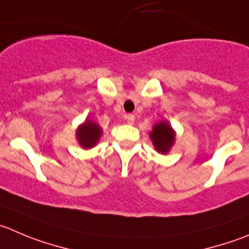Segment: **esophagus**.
Wrapping results in <instances>:
<instances>
[{
	"instance_id": "34e87169",
	"label": "esophagus",
	"mask_w": 249,
	"mask_h": 249,
	"mask_svg": "<svg viewBox=\"0 0 249 249\" xmlns=\"http://www.w3.org/2000/svg\"><path fill=\"white\" fill-rule=\"evenodd\" d=\"M126 120H127V122L129 123V124H133L134 120H136V117H134V115H132V113H129V115L126 116Z\"/></svg>"
}]
</instances>
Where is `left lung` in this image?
<instances>
[{"label":"left lung","mask_w":249,"mask_h":249,"mask_svg":"<svg viewBox=\"0 0 249 249\" xmlns=\"http://www.w3.org/2000/svg\"><path fill=\"white\" fill-rule=\"evenodd\" d=\"M155 150L160 154H169L176 142V132L169 121H159L153 126V131L149 133Z\"/></svg>","instance_id":"8db88e82"}]
</instances>
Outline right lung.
<instances>
[{"label":"right lung","instance_id":"1","mask_svg":"<svg viewBox=\"0 0 249 249\" xmlns=\"http://www.w3.org/2000/svg\"><path fill=\"white\" fill-rule=\"evenodd\" d=\"M103 136V128L90 118H85L75 131V138L83 149H91L99 143Z\"/></svg>","mask_w":249,"mask_h":249}]
</instances>
